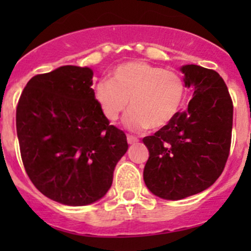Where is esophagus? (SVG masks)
Returning <instances> with one entry per match:
<instances>
[{
  "mask_svg": "<svg viewBox=\"0 0 251 251\" xmlns=\"http://www.w3.org/2000/svg\"><path fill=\"white\" fill-rule=\"evenodd\" d=\"M140 141L138 140L136 136H132V135H127V143L128 144H133V143H137V142Z\"/></svg>",
  "mask_w": 251,
  "mask_h": 251,
  "instance_id": "34e87169",
  "label": "esophagus"
}]
</instances>
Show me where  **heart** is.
<instances>
[{
    "mask_svg": "<svg viewBox=\"0 0 251 251\" xmlns=\"http://www.w3.org/2000/svg\"><path fill=\"white\" fill-rule=\"evenodd\" d=\"M186 86L174 70L142 60L124 63L114 69L110 80L96 86L95 97L103 115L114 123L128 107L126 125L131 130H159L171 123L183 105Z\"/></svg>",
    "mask_w": 251,
    "mask_h": 251,
    "instance_id": "obj_1",
    "label": "heart"
}]
</instances>
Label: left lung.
<instances>
[{
    "instance_id": "left-lung-1",
    "label": "left lung",
    "mask_w": 251,
    "mask_h": 251,
    "mask_svg": "<svg viewBox=\"0 0 251 251\" xmlns=\"http://www.w3.org/2000/svg\"><path fill=\"white\" fill-rule=\"evenodd\" d=\"M186 86H194L188 108L153 136L143 178L156 197L178 201L209 188L229 155L233 103L224 78L199 65L182 67Z\"/></svg>"
}]
</instances>
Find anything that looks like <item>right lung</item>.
I'll list each match as a JSON object with an SVG mask.
<instances>
[{
    "mask_svg": "<svg viewBox=\"0 0 251 251\" xmlns=\"http://www.w3.org/2000/svg\"><path fill=\"white\" fill-rule=\"evenodd\" d=\"M92 76L90 68L60 67L30 78L18 100L25 171L44 196L64 205L102 198L128 148L125 132L103 115Z\"/></svg>",
    "mask_w": 251,
    "mask_h": 251,
    "instance_id": "add662e5",
    "label": "right lung"
}]
</instances>
